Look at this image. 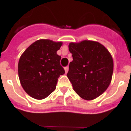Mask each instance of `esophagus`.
Returning a JSON list of instances; mask_svg holds the SVG:
<instances>
[{"mask_svg":"<svg viewBox=\"0 0 131 131\" xmlns=\"http://www.w3.org/2000/svg\"><path fill=\"white\" fill-rule=\"evenodd\" d=\"M64 71H65L66 73H67L68 71H69V67H64Z\"/></svg>","mask_w":131,"mask_h":131,"instance_id":"1","label":"esophagus"}]
</instances>
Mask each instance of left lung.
<instances>
[{
    "label": "left lung",
    "instance_id": "8db88e82",
    "mask_svg": "<svg viewBox=\"0 0 131 131\" xmlns=\"http://www.w3.org/2000/svg\"><path fill=\"white\" fill-rule=\"evenodd\" d=\"M72 62L67 77L73 89L82 99L91 101L103 94L111 82L113 60L103 45L92 40L71 42Z\"/></svg>",
    "mask_w": 131,
    "mask_h": 131
}]
</instances>
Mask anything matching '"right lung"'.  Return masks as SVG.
I'll return each instance as SVG.
<instances>
[{
    "label": "right lung",
    "mask_w": 131,
    "mask_h": 131,
    "mask_svg": "<svg viewBox=\"0 0 131 131\" xmlns=\"http://www.w3.org/2000/svg\"><path fill=\"white\" fill-rule=\"evenodd\" d=\"M62 45V42L40 39L30 45L20 57V82L31 97L43 99L55 90L58 79L64 74L61 57L57 54Z\"/></svg>",
    "instance_id": "add662e5"
}]
</instances>
